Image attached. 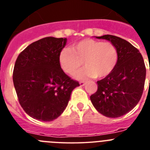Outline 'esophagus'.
Wrapping results in <instances>:
<instances>
[{"label": "esophagus", "instance_id": "obj_1", "mask_svg": "<svg viewBox=\"0 0 150 150\" xmlns=\"http://www.w3.org/2000/svg\"><path fill=\"white\" fill-rule=\"evenodd\" d=\"M79 85H80L81 86H85V85H86V83L83 81H81V82H79Z\"/></svg>", "mask_w": 150, "mask_h": 150}]
</instances>
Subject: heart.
<instances>
[{
    "instance_id": "obj_1",
    "label": "heart",
    "mask_w": 150,
    "mask_h": 150,
    "mask_svg": "<svg viewBox=\"0 0 150 150\" xmlns=\"http://www.w3.org/2000/svg\"><path fill=\"white\" fill-rule=\"evenodd\" d=\"M118 53L116 47L111 43L85 39L75 43L72 48H64L59 54V61L62 70L77 79L104 78L113 71L117 63Z\"/></svg>"
}]
</instances>
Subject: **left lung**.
Masks as SVG:
<instances>
[{
    "mask_svg": "<svg viewBox=\"0 0 150 150\" xmlns=\"http://www.w3.org/2000/svg\"><path fill=\"white\" fill-rule=\"evenodd\" d=\"M98 39L110 41L116 47L118 60L113 71L97 82L98 90L90 97L95 109L109 118H117L132 110L142 96L146 67L140 52L125 40L103 35Z\"/></svg>",
    "mask_w": 150,
    "mask_h": 150,
    "instance_id": "left-lung-1",
    "label": "left lung"
}]
</instances>
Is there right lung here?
<instances>
[{
  "label": "right lung",
  "mask_w": 150,
  "mask_h": 150,
  "mask_svg": "<svg viewBox=\"0 0 150 150\" xmlns=\"http://www.w3.org/2000/svg\"><path fill=\"white\" fill-rule=\"evenodd\" d=\"M66 43L67 38H43L27 46L16 61L13 79L18 101L35 120L57 119L65 110L73 90L79 86L59 64Z\"/></svg>",
  "instance_id": "obj_1"
}]
</instances>
